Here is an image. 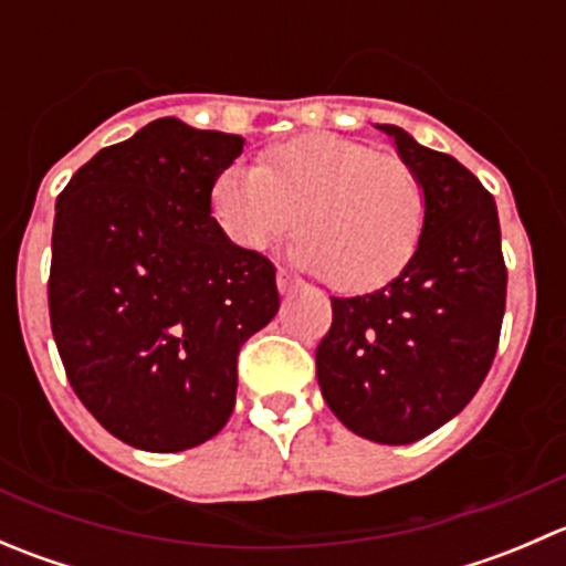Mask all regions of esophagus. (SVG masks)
<instances>
[{
    "label": "esophagus",
    "mask_w": 566,
    "mask_h": 566,
    "mask_svg": "<svg viewBox=\"0 0 566 566\" xmlns=\"http://www.w3.org/2000/svg\"><path fill=\"white\" fill-rule=\"evenodd\" d=\"M276 287H279V293H282V295H290V293H295V290L304 287V282H301V279H295V276H290V273L284 271V268H279Z\"/></svg>",
    "instance_id": "esophagus-1"
}]
</instances>
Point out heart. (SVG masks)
I'll return each instance as SVG.
<instances>
[{
  "label": "heart",
  "instance_id": "heart-1",
  "mask_svg": "<svg viewBox=\"0 0 566 566\" xmlns=\"http://www.w3.org/2000/svg\"><path fill=\"white\" fill-rule=\"evenodd\" d=\"M216 224L262 251L295 224L293 260L342 293L384 287L419 249L424 182L408 161L345 136H301L256 167H232L210 188Z\"/></svg>",
  "mask_w": 566,
  "mask_h": 566
}]
</instances>
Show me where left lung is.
I'll list each match as a JSON object with an SVG mask.
<instances>
[{
  "instance_id": "8db88e82",
  "label": "left lung",
  "mask_w": 566,
  "mask_h": 566,
  "mask_svg": "<svg viewBox=\"0 0 566 566\" xmlns=\"http://www.w3.org/2000/svg\"><path fill=\"white\" fill-rule=\"evenodd\" d=\"M378 128L424 182V232L386 287L331 298L334 319L315 361L319 391L347 430L402 447L454 419L488 378L506 265L493 193L458 158L397 125Z\"/></svg>"
}]
</instances>
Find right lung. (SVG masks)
<instances>
[{"instance_id":"add662e5","label":"right lung","mask_w":566,"mask_h":566,"mask_svg":"<svg viewBox=\"0 0 566 566\" xmlns=\"http://www.w3.org/2000/svg\"><path fill=\"white\" fill-rule=\"evenodd\" d=\"M241 150L243 136L153 119L56 199V350L84 408L128 447L210 441L235 408L241 345L279 312L276 268L210 216V188Z\"/></svg>"}]
</instances>
